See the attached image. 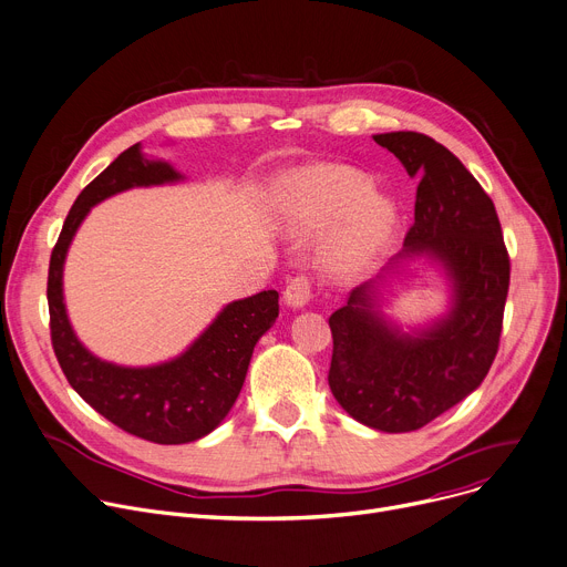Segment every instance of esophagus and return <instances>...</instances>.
I'll return each mask as SVG.
<instances>
[{
	"label": "esophagus",
	"instance_id": "esophagus-1",
	"mask_svg": "<svg viewBox=\"0 0 567 567\" xmlns=\"http://www.w3.org/2000/svg\"><path fill=\"white\" fill-rule=\"evenodd\" d=\"M310 298H312V282L308 276L300 274L289 280V285L285 289V303L289 308H293V310L303 308V306H308Z\"/></svg>",
	"mask_w": 567,
	"mask_h": 567
}]
</instances>
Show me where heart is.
<instances>
[{
  "label": "heart",
  "mask_w": 567,
  "mask_h": 567,
  "mask_svg": "<svg viewBox=\"0 0 567 567\" xmlns=\"http://www.w3.org/2000/svg\"><path fill=\"white\" fill-rule=\"evenodd\" d=\"M282 216L293 233L317 235L344 225L326 246V269L349 278L367 269L390 239L394 209L371 196L369 182L347 166H315L296 173L282 194Z\"/></svg>",
  "instance_id": "heart-1"
}]
</instances>
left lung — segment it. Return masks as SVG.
<instances>
[{
    "label": "left lung",
    "instance_id": "8db88e82",
    "mask_svg": "<svg viewBox=\"0 0 567 567\" xmlns=\"http://www.w3.org/2000/svg\"><path fill=\"white\" fill-rule=\"evenodd\" d=\"M373 141L420 179L414 223L394 267L410 257L435 259L451 285V308L431 326L403 332L379 308V280L355 287L328 319V385L360 424L408 433L470 396L493 367L511 259L493 200L454 153L417 132Z\"/></svg>",
    "mask_w": 567,
    "mask_h": 567
}]
</instances>
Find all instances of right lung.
Segmentation results:
<instances>
[{
	"instance_id": "obj_1",
	"label": "right lung",
	"mask_w": 567,
	"mask_h": 567,
	"mask_svg": "<svg viewBox=\"0 0 567 567\" xmlns=\"http://www.w3.org/2000/svg\"><path fill=\"white\" fill-rule=\"evenodd\" d=\"M179 179L168 162L147 159L141 143L127 147L70 207L48 274L52 347L68 383L111 424L155 444L196 442L225 420L244 388L257 339L280 310L276 289L233 300L182 355L153 367L113 364L80 342L63 303V264L74 233L109 196Z\"/></svg>"
}]
</instances>
